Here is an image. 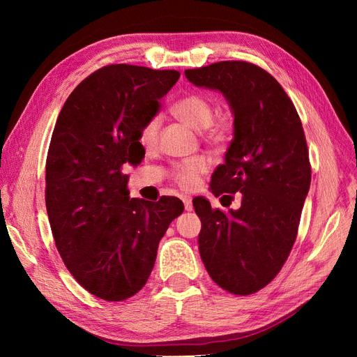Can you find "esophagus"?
Instances as JSON below:
<instances>
[{"label":"esophagus","mask_w":357,"mask_h":357,"mask_svg":"<svg viewBox=\"0 0 357 357\" xmlns=\"http://www.w3.org/2000/svg\"><path fill=\"white\" fill-rule=\"evenodd\" d=\"M183 204H185V210L186 211H192L193 210V204H192V199L189 197L183 198Z\"/></svg>","instance_id":"34e87169"}]
</instances>
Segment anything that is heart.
Listing matches in <instances>:
<instances>
[{"mask_svg":"<svg viewBox=\"0 0 357 357\" xmlns=\"http://www.w3.org/2000/svg\"><path fill=\"white\" fill-rule=\"evenodd\" d=\"M171 113L178 121L188 126L205 132V138L214 144H220L226 138L225 123L219 119H214L215 109L213 102L199 93H189L176 101L171 107ZM159 121L158 117H150L149 121L139 128L138 142L144 149H153L158 143ZM208 171V164L204 158H192L183 160L172 168V181L183 189L192 190L198 186L201 176Z\"/></svg>","mask_w":357,"mask_h":357,"instance_id":"obj_1","label":"heart"}]
</instances>
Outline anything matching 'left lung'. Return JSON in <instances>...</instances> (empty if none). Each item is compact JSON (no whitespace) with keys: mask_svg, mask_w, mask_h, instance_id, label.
Masks as SVG:
<instances>
[{"mask_svg":"<svg viewBox=\"0 0 357 357\" xmlns=\"http://www.w3.org/2000/svg\"><path fill=\"white\" fill-rule=\"evenodd\" d=\"M185 74L231 105L234 139L210 188L231 201L241 193V207L228 213L193 199L202 223L199 255L215 284L252 295L273 282L296 240L311 181L304 129L280 83L252 62L222 61Z\"/></svg>","mask_w":357,"mask_h":357,"instance_id":"1","label":"left lung"}]
</instances>
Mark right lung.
Here are the masks:
<instances>
[{"mask_svg":"<svg viewBox=\"0 0 357 357\" xmlns=\"http://www.w3.org/2000/svg\"><path fill=\"white\" fill-rule=\"evenodd\" d=\"M178 77L176 70L105 66L77 84L53 129L46 160L53 240L77 283L104 301L143 289L160 238L183 213L176 197L129 198L122 171L144 158L139 128Z\"/></svg>","mask_w":357,"mask_h":357,"instance_id":"1","label":"right lung"}]
</instances>
